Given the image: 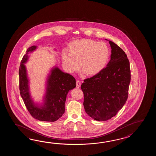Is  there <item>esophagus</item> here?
Listing matches in <instances>:
<instances>
[{
  "mask_svg": "<svg viewBox=\"0 0 156 156\" xmlns=\"http://www.w3.org/2000/svg\"><path fill=\"white\" fill-rule=\"evenodd\" d=\"M80 86H81V82L79 80H77L76 81V87L79 88Z\"/></svg>",
  "mask_w": 156,
  "mask_h": 156,
  "instance_id": "esophagus-1",
  "label": "esophagus"
}]
</instances>
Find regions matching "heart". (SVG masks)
I'll list each match as a JSON object with an SVG mask.
<instances>
[{"label": "heart", "mask_w": 156, "mask_h": 156, "mask_svg": "<svg viewBox=\"0 0 156 156\" xmlns=\"http://www.w3.org/2000/svg\"><path fill=\"white\" fill-rule=\"evenodd\" d=\"M68 49L69 52L62 51L61 58L63 66L70 73L78 70L80 63L87 75H96L105 66L109 57V48L106 43L91 39L73 41Z\"/></svg>", "instance_id": "obj_1"}]
</instances>
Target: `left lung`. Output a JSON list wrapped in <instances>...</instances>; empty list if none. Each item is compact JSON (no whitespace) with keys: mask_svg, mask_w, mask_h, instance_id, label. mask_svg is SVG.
<instances>
[{"mask_svg":"<svg viewBox=\"0 0 156 156\" xmlns=\"http://www.w3.org/2000/svg\"><path fill=\"white\" fill-rule=\"evenodd\" d=\"M112 54L106 67L84 80L81 86L85 112L93 119L106 121L126 104L130 83L129 61L120 47L109 41Z\"/></svg>","mask_w":156,"mask_h":156,"instance_id":"obj_1","label":"left lung"}]
</instances>
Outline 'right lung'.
<instances>
[{
    "instance_id": "right-lung-1",
    "label": "right lung",
    "mask_w": 156,
    "mask_h": 156,
    "mask_svg": "<svg viewBox=\"0 0 156 156\" xmlns=\"http://www.w3.org/2000/svg\"><path fill=\"white\" fill-rule=\"evenodd\" d=\"M37 46L29 47L20 62L19 69L20 90L27 109L34 119L44 122H55L65 113V104L69 91L76 87V80L72 75L64 73L57 67H53L47 77L46 91L42 104L34 103L30 96L29 79L25 63L28 54Z\"/></svg>"
}]
</instances>
